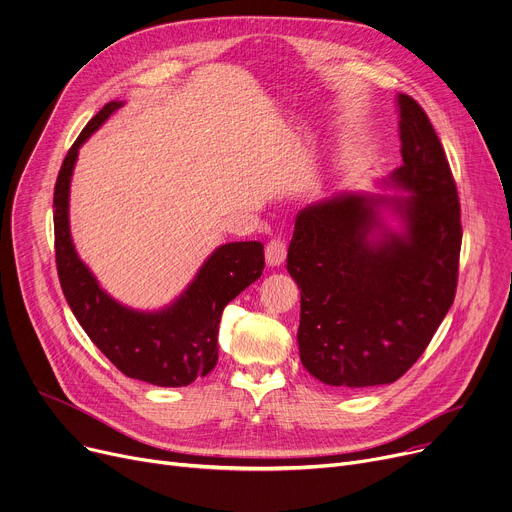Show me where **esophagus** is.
I'll use <instances>...</instances> for the list:
<instances>
[{"mask_svg": "<svg viewBox=\"0 0 512 512\" xmlns=\"http://www.w3.org/2000/svg\"><path fill=\"white\" fill-rule=\"evenodd\" d=\"M286 243L284 241H271L267 247H265V263L267 267H280L284 261H286Z\"/></svg>", "mask_w": 512, "mask_h": 512, "instance_id": "obj_1", "label": "esophagus"}]
</instances>
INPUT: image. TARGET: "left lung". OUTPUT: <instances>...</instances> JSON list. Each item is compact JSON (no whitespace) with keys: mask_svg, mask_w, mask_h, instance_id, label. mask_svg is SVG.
I'll list each match as a JSON object with an SVG mask.
<instances>
[{"mask_svg":"<svg viewBox=\"0 0 512 512\" xmlns=\"http://www.w3.org/2000/svg\"><path fill=\"white\" fill-rule=\"evenodd\" d=\"M402 163L380 192H337L296 214L288 273L300 288V361L318 382H396L449 312L461 247L459 200L423 108L396 96Z\"/></svg>","mask_w":512,"mask_h":512,"instance_id":"left-lung-1","label":"left lung"}]
</instances>
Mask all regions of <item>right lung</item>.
<instances>
[{"mask_svg": "<svg viewBox=\"0 0 512 512\" xmlns=\"http://www.w3.org/2000/svg\"><path fill=\"white\" fill-rule=\"evenodd\" d=\"M124 102H108L77 136L55 185V251L63 294L94 345L132 380L153 386H190L218 361V324L224 306L257 282L263 245L237 241L216 247L194 280L157 310L130 308L112 298L75 251L69 194L79 149Z\"/></svg>", "mask_w": 512, "mask_h": 512, "instance_id": "right-lung-1", "label": "right lung"}]
</instances>
